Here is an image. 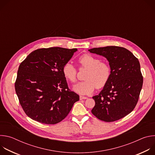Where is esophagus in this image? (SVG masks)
Listing matches in <instances>:
<instances>
[{
  "label": "esophagus",
  "mask_w": 155,
  "mask_h": 155,
  "mask_svg": "<svg viewBox=\"0 0 155 155\" xmlns=\"http://www.w3.org/2000/svg\"><path fill=\"white\" fill-rule=\"evenodd\" d=\"M87 99V97H85V96H80V100H83V99Z\"/></svg>",
  "instance_id": "obj_1"
}]
</instances>
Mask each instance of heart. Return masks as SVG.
<instances>
[{
  "instance_id": "obj_1",
  "label": "heart",
  "mask_w": 155,
  "mask_h": 155,
  "mask_svg": "<svg viewBox=\"0 0 155 155\" xmlns=\"http://www.w3.org/2000/svg\"><path fill=\"white\" fill-rule=\"evenodd\" d=\"M80 69H86L84 75V81L74 87V90L82 95L91 93L96 87H103L108 82L111 75V69L109 64L89 54H85L78 59ZM64 77L71 83L77 80V69L70 62L64 64L62 68Z\"/></svg>"
}]
</instances>
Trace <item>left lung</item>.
<instances>
[{"mask_svg": "<svg viewBox=\"0 0 155 155\" xmlns=\"http://www.w3.org/2000/svg\"><path fill=\"white\" fill-rule=\"evenodd\" d=\"M89 51L106 58L111 69L107 83L93 97L95 105L91 112L105 122L118 120L130 114L138 102L143 84L139 61L123 47L108 46Z\"/></svg>", "mask_w": 155, "mask_h": 155, "instance_id": "left-lung-1", "label": "left lung"}]
</instances>
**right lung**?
<instances>
[{"label": "right lung", "mask_w": 155, "mask_h": 155, "mask_svg": "<svg viewBox=\"0 0 155 155\" xmlns=\"http://www.w3.org/2000/svg\"><path fill=\"white\" fill-rule=\"evenodd\" d=\"M77 48L37 49L18 68L15 87L25 114L39 123L54 124L68 116L79 96L72 91L62 68Z\"/></svg>", "instance_id": "obj_1"}]
</instances>
